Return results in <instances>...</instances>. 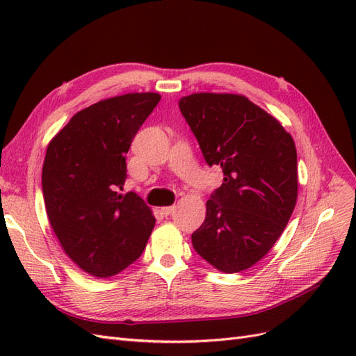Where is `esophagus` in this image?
<instances>
[{"mask_svg": "<svg viewBox=\"0 0 356 356\" xmlns=\"http://www.w3.org/2000/svg\"><path fill=\"white\" fill-rule=\"evenodd\" d=\"M175 211V207H165V208H161V212H163V215H166V217H168V215H170L172 212H174Z\"/></svg>", "mask_w": 356, "mask_h": 356, "instance_id": "34e87169", "label": "esophagus"}]
</instances>
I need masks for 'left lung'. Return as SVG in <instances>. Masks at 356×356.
<instances>
[{
    "mask_svg": "<svg viewBox=\"0 0 356 356\" xmlns=\"http://www.w3.org/2000/svg\"><path fill=\"white\" fill-rule=\"evenodd\" d=\"M178 105L207 163L224 174L193 246L224 273L246 270L272 250L296 208L294 139L242 95L193 93Z\"/></svg>",
    "mask_w": 356,
    "mask_h": 356,
    "instance_id": "obj_1",
    "label": "left lung"
}]
</instances>
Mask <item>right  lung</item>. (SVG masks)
Listing matches in <instances>:
<instances>
[{"mask_svg": "<svg viewBox=\"0 0 356 356\" xmlns=\"http://www.w3.org/2000/svg\"><path fill=\"white\" fill-rule=\"evenodd\" d=\"M160 95L127 93L75 114L51 139L42 196L63 251L96 277L120 273L143 254L156 218L136 193L122 195L126 154Z\"/></svg>", "mask_w": 356, "mask_h": 356, "instance_id": "add662e5", "label": "right lung"}]
</instances>
